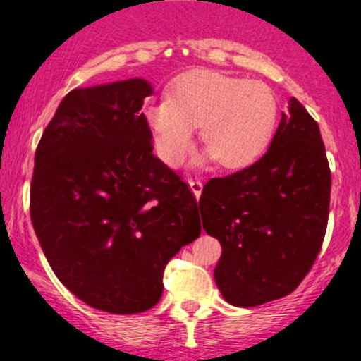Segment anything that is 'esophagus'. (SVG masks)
Masks as SVG:
<instances>
[{
    "mask_svg": "<svg viewBox=\"0 0 361 361\" xmlns=\"http://www.w3.org/2000/svg\"><path fill=\"white\" fill-rule=\"evenodd\" d=\"M189 188H191V191H192V195L196 196V198H200V196H202V191H203V182L202 180H189Z\"/></svg>",
    "mask_w": 361,
    "mask_h": 361,
    "instance_id": "34e87169",
    "label": "esophagus"
}]
</instances>
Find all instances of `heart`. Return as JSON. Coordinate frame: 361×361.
Segmentation results:
<instances>
[{"label":"heart","mask_w":361,"mask_h":361,"mask_svg":"<svg viewBox=\"0 0 361 361\" xmlns=\"http://www.w3.org/2000/svg\"><path fill=\"white\" fill-rule=\"evenodd\" d=\"M156 149L169 166H179L200 128L202 144L224 169H244L269 147L279 119L270 85L214 70L180 75L169 98L144 109Z\"/></svg>","instance_id":"1"}]
</instances>
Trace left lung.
Here are the masks:
<instances>
[{"label": "left lung", "mask_w": 361, "mask_h": 361, "mask_svg": "<svg viewBox=\"0 0 361 361\" xmlns=\"http://www.w3.org/2000/svg\"><path fill=\"white\" fill-rule=\"evenodd\" d=\"M330 188L319 126L291 98L269 151L202 191L203 228L223 247L214 277L224 300L256 307L297 290L323 245Z\"/></svg>", "instance_id": "8db88e82"}]
</instances>
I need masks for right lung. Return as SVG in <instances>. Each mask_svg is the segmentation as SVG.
<instances>
[{"mask_svg": "<svg viewBox=\"0 0 361 361\" xmlns=\"http://www.w3.org/2000/svg\"><path fill=\"white\" fill-rule=\"evenodd\" d=\"M142 78L73 89L35 152L30 212L56 277L94 309L137 314L202 231L189 185L152 156Z\"/></svg>", "mask_w": 361, "mask_h": 361, "instance_id": "1", "label": "right lung"}]
</instances>
